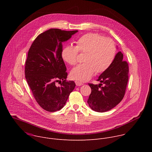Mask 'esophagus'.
Instances as JSON below:
<instances>
[{
    "mask_svg": "<svg viewBox=\"0 0 152 152\" xmlns=\"http://www.w3.org/2000/svg\"><path fill=\"white\" fill-rule=\"evenodd\" d=\"M75 83H76V86H82V85H83L82 83H81V82H80L79 81H75Z\"/></svg>",
    "mask_w": 152,
    "mask_h": 152,
    "instance_id": "34e87169",
    "label": "esophagus"
}]
</instances>
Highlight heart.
<instances>
[{"label": "heart", "instance_id": "b5f03b06", "mask_svg": "<svg viewBox=\"0 0 152 152\" xmlns=\"http://www.w3.org/2000/svg\"><path fill=\"white\" fill-rule=\"evenodd\" d=\"M76 46L65 47L61 52L62 59L72 66L78 61L79 52L86 53L84 61L78 65L70 73L71 77L80 82L90 80L95 74L106 71L113 62L116 55L114 42L98 34L89 33L80 37Z\"/></svg>", "mask_w": 152, "mask_h": 152}]
</instances>
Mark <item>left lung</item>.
<instances>
[{
    "mask_svg": "<svg viewBox=\"0 0 152 152\" xmlns=\"http://www.w3.org/2000/svg\"><path fill=\"white\" fill-rule=\"evenodd\" d=\"M128 75V64L123 61V53L118 52L111 66L99 76L97 80L101 83H88L91 93L87 103L91 110L104 113L116 106L124 96ZM102 83L103 87L101 86Z\"/></svg>",
    "mask_w": 152,
    "mask_h": 152,
    "instance_id": "obj_1",
    "label": "left lung"
}]
</instances>
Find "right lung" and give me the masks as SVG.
I'll return each mask as SVG.
<instances>
[{"label": "right lung", "mask_w": 152, "mask_h": 152, "mask_svg": "<svg viewBox=\"0 0 152 152\" xmlns=\"http://www.w3.org/2000/svg\"><path fill=\"white\" fill-rule=\"evenodd\" d=\"M77 32L50 29L39 34L29 50L25 77L35 99L47 111L62 109L75 89V82L66 80L67 69L61 52L62 42Z\"/></svg>", "instance_id": "add662e5"}]
</instances>
